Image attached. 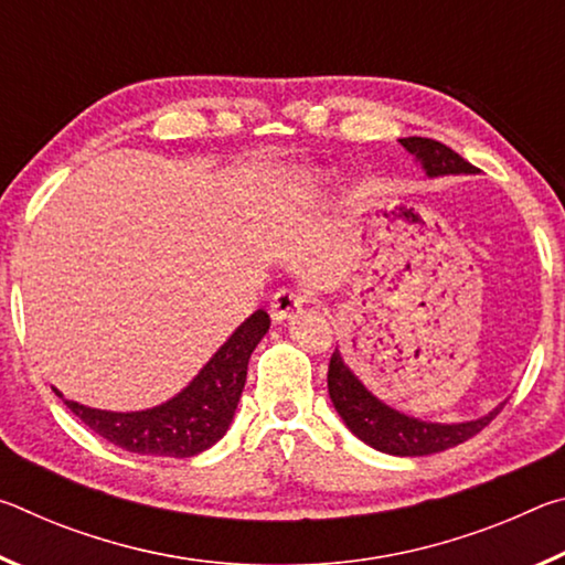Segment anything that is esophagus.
Segmentation results:
<instances>
[{
	"mask_svg": "<svg viewBox=\"0 0 565 565\" xmlns=\"http://www.w3.org/2000/svg\"><path fill=\"white\" fill-rule=\"evenodd\" d=\"M309 303V294L301 289H279L271 299V317L274 321H284L294 317L296 311H301Z\"/></svg>",
	"mask_w": 565,
	"mask_h": 565,
	"instance_id": "obj_1",
	"label": "esophagus"
}]
</instances>
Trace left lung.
<instances>
[{
	"label": "left lung",
	"mask_w": 565,
	"mask_h": 565,
	"mask_svg": "<svg viewBox=\"0 0 565 565\" xmlns=\"http://www.w3.org/2000/svg\"><path fill=\"white\" fill-rule=\"evenodd\" d=\"M401 145L424 164L428 177L473 174L476 171L473 164H468V161L463 157H458L451 147H446L436 139L406 137L401 139ZM327 381L329 396L333 401V406H337L339 416L343 418V424H347L363 444L394 456H428L446 451V448L463 444L478 431H483L503 408H495L489 416L478 420L451 426L426 424V420L408 418L404 414H398V411L388 408L386 404H381L376 396H371L369 391L363 388L361 381L343 366L339 351H333V356L329 361Z\"/></svg>",
	"instance_id": "obj_1"
}]
</instances>
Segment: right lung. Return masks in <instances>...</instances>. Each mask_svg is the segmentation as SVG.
<instances>
[{
	"instance_id": "add662e5",
	"label": "right lung",
	"mask_w": 565,
	"mask_h": 565,
	"mask_svg": "<svg viewBox=\"0 0 565 565\" xmlns=\"http://www.w3.org/2000/svg\"><path fill=\"white\" fill-rule=\"evenodd\" d=\"M269 313L256 311L234 331L199 376L167 404L137 414H111L66 401V408L124 451L189 458L206 451L226 434L246 384L248 359L269 331ZM56 396H62L56 391Z\"/></svg>"
}]
</instances>
